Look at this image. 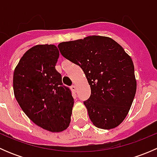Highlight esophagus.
Returning a JSON list of instances; mask_svg holds the SVG:
<instances>
[{
    "label": "esophagus",
    "mask_w": 157,
    "mask_h": 157,
    "mask_svg": "<svg viewBox=\"0 0 157 157\" xmlns=\"http://www.w3.org/2000/svg\"><path fill=\"white\" fill-rule=\"evenodd\" d=\"M71 89H72V90H74V91H76V90H77V86H76L75 85H72V86H71Z\"/></svg>",
    "instance_id": "1"
}]
</instances>
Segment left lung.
I'll return each instance as SVG.
<instances>
[{"instance_id": "1", "label": "left lung", "mask_w": 157, "mask_h": 157, "mask_svg": "<svg viewBox=\"0 0 157 157\" xmlns=\"http://www.w3.org/2000/svg\"><path fill=\"white\" fill-rule=\"evenodd\" d=\"M66 59L81 67L91 89L83 104L96 127L112 129L127 116L137 89L131 57L115 40L100 36L61 42Z\"/></svg>"}]
</instances>
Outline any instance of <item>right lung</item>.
<instances>
[{"mask_svg":"<svg viewBox=\"0 0 157 157\" xmlns=\"http://www.w3.org/2000/svg\"><path fill=\"white\" fill-rule=\"evenodd\" d=\"M59 51L54 45H38L23 55L13 72V92L32 121L52 132L69 126L74 105L71 90L55 69Z\"/></svg>","mask_w":157,"mask_h":157,"instance_id":"right-lung-1","label":"right lung"}]
</instances>
